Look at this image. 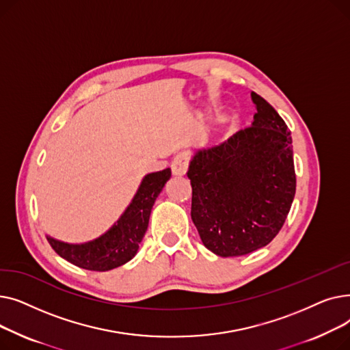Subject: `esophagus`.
<instances>
[{
  "instance_id": "esophagus-1",
  "label": "esophagus",
  "mask_w": 350,
  "mask_h": 350,
  "mask_svg": "<svg viewBox=\"0 0 350 350\" xmlns=\"http://www.w3.org/2000/svg\"><path fill=\"white\" fill-rule=\"evenodd\" d=\"M189 163H190V154L189 152L183 150V152H178L173 161H172V170H173V174L176 176H183L186 173L187 167H189Z\"/></svg>"
}]
</instances>
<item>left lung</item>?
<instances>
[{"label":"left lung","mask_w":350,"mask_h":350,"mask_svg":"<svg viewBox=\"0 0 350 350\" xmlns=\"http://www.w3.org/2000/svg\"><path fill=\"white\" fill-rule=\"evenodd\" d=\"M251 126L190 161L191 218L203 244L219 256L245 255L281 231L297 189L292 137L284 119L251 92Z\"/></svg>","instance_id":"left-lung-1"}]
</instances>
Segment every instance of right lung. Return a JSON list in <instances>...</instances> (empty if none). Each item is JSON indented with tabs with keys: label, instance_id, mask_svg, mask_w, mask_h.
<instances>
[{
	"label": "right lung",
	"instance_id": "obj_1",
	"mask_svg": "<svg viewBox=\"0 0 350 350\" xmlns=\"http://www.w3.org/2000/svg\"><path fill=\"white\" fill-rule=\"evenodd\" d=\"M170 176L169 167L147 174L118 223L96 240L85 244H68L46 237L48 243L59 256L83 269L109 271L126 264L136 255L149 226L152 207Z\"/></svg>",
	"mask_w": 350,
	"mask_h": 350
}]
</instances>
